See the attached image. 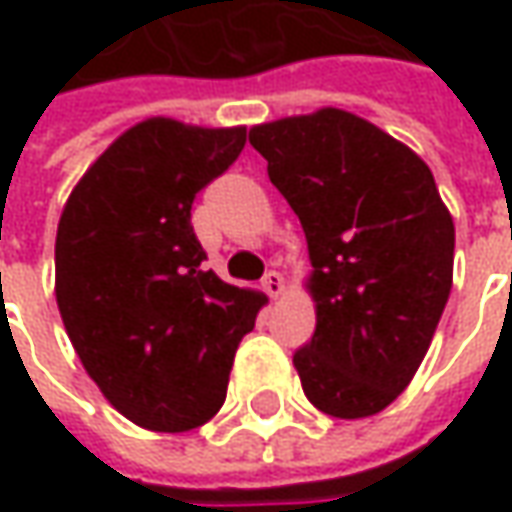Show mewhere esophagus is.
I'll return each instance as SVG.
<instances>
[{"label":"esophagus","mask_w":512,"mask_h":512,"mask_svg":"<svg viewBox=\"0 0 512 512\" xmlns=\"http://www.w3.org/2000/svg\"><path fill=\"white\" fill-rule=\"evenodd\" d=\"M262 287H265L273 299H279V296L285 293V276H282L279 270H270V273H265V282H262Z\"/></svg>","instance_id":"obj_1"}]
</instances>
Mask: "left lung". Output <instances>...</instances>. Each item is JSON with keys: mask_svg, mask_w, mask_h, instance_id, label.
Masks as SVG:
<instances>
[{"mask_svg": "<svg viewBox=\"0 0 512 512\" xmlns=\"http://www.w3.org/2000/svg\"><path fill=\"white\" fill-rule=\"evenodd\" d=\"M267 176L299 216L316 302L293 364L313 407L364 419L416 376L453 287L456 227L430 168L339 108L250 128Z\"/></svg>", "mask_w": 512, "mask_h": 512, "instance_id": "8db88e82", "label": "left lung"}]
</instances>
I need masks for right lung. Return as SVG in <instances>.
Here are the masks:
<instances>
[{
  "mask_svg": "<svg viewBox=\"0 0 512 512\" xmlns=\"http://www.w3.org/2000/svg\"><path fill=\"white\" fill-rule=\"evenodd\" d=\"M247 128L153 116L70 190L56 230V305L88 376L125 419L202 427L225 404L236 347L265 293L205 270L190 207L245 148Z\"/></svg>",
  "mask_w": 512,
  "mask_h": 512,
  "instance_id": "1",
  "label": "right lung"
}]
</instances>
